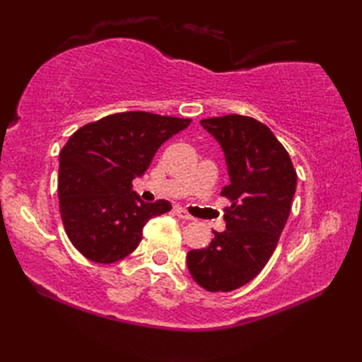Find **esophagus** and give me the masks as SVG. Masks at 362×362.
<instances>
[{
    "instance_id": "obj_1",
    "label": "esophagus",
    "mask_w": 362,
    "mask_h": 362,
    "mask_svg": "<svg viewBox=\"0 0 362 362\" xmlns=\"http://www.w3.org/2000/svg\"><path fill=\"white\" fill-rule=\"evenodd\" d=\"M175 212H177V216H179L180 218H185V220H193V216H189V214L183 209V207H180V206H177L175 207Z\"/></svg>"
}]
</instances>
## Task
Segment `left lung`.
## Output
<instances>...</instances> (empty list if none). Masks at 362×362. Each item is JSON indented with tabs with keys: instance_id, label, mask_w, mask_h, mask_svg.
Returning <instances> with one entry per match:
<instances>
[{
	"instance_id": "left-lung-1",
	"label": "left lung",
	"mask_w": 362,
	"mask_h": 362,
	"mask_svg": "<svg viewBox=\"0 0 362 362\" xmlns=\"http://www.w3.org/2000/svg\"><path fill=\"white\" fill-rule=\"evenodd\" d=\"M222 146L230 183L222 189L231 204L226 230L214 231L204 249L187 255L192 278L209 292H230L247 284L267 265L291 214L297 173L274 134L249 116L201 119Z\"/></svg>"
}]
</instances>
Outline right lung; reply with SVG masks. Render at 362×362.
Segmentation results:
<instances>
[{
	"mask_svg": "<svg viewBox=\"0 0 362 362\" xmlns=\"http://www.w3.org/2000/svg\"><path fill=\"white\" fill-rule=\"evenodd\" d=\"M192 119L148 112L108 115L83 126L59 156V207L70 241L86 259L113 263L136 250L151 217L169 201L144 203L132 180L166 140Z\"/></svg>",
	"mask_w": 362,
	"mask_h": 362,
	"instance_id": "1",
	"label": "right lung"
}]
</instances>
